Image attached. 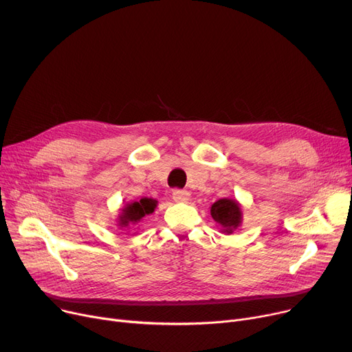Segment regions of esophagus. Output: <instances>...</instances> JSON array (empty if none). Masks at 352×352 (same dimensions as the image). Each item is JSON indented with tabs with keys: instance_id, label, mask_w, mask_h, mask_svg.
<instances>
[{
	"instance_id": "34e87169",
	"label": "esophagus",
	"mask_w": 352,
	"mask_h": 352,
	"mask_svg": "<svg viewBox=\"0 0 352 352\" xmlns=\"http://www.w3.org/2000/svg\"><path fill=\"white\" fill-rule=\"evenodd\" d=\"M190 198V192L187 190H174L173 199L177 202H186Z\"/></svg>"
}]
</instances>
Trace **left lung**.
<instances>
[{
    "instance_id": "8db88e82",
    "label": "left lung",
    "mask_w": 352,
    "mask_h": 352,
    "mask_svg": "<svg viewBox=\"0 0 352 352\" xmlns=\"http://www.w3.org/2000/svg\"><path fill=\"white\" fill-rule=\"evenodd\" d=\"M211 215L214 221L219 226H223V231L231 234L241 223V208L234 199L223 198L214 202L211 207Z\"/></svg>"
}]
</instances>
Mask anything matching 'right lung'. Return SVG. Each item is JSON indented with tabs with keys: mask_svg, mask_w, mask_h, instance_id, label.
Wrapping results in <instances>:
<instances>
[{
	"mask_svg": "<svg viewBox=\"0 0 352 352\" xmlns=\"http://www.w3.org/2000/svg\"><path fill=\"white\" fill-rule=\"evenodd\" d=\"M155 207L157 201L151 198H141L140 201L133 202V204H126L120 218V226L126 227L129 223H138L145 215L153 214Z\"/></svg>",
	"mask_w": 352,
	"mask_h": 352,
	"instance_id": "obj_1",
	"label": "right lung"
}]
</instances>
